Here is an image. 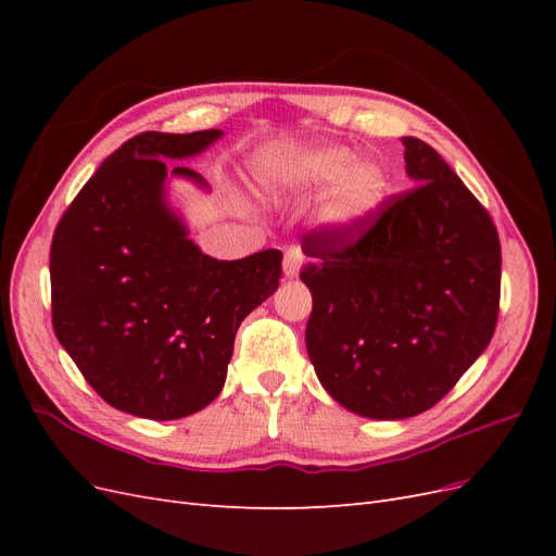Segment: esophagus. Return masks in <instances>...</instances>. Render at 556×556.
Listing matches in <instances>:
<instances>
[{"label":"esophagus","mask_w":556,"mask_h":556,"mask_svg":"<svg viewBox=\"0 0 556 556\" xmlns=\"http://www.w3.org/2000/svg\"><path fill=\"white\" fill-rule=\"evenodd\" d=\"M301 262H304V252H301L299 245H290L285 250V260H282V268H285V276H296Z\"/></svg>","instance_id":"esophagus-1"}]
</instances>
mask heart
Returning a JSON list of instances; mask_svg holds the SVG:
<instances>
[{"label": "heart", "mask_w": 556, "mask_h": 556, "mask_svg": "<svg viewBox=\"0 0 556 556\" xmlns=\"http://www.w3.org/2000/svg\"><path fill=\"white\" fill-rule=\"evenodd\" d=\"M357 164L348 148L278 150L260 157L257 178L274 192L311 194L329 192L323 217L336 227L348 229L371 213L384 194V178L374 164Z\"/></svg>", "instance_id": "b5f03b06"}]
</instances>
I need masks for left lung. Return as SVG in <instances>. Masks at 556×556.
<instances>
[{"label":"left lung","mask_w":556,"mask_h":556,"mask_svg":"<svg viewBox=\"0 0 556 556\" xmlns=\"http://www.w3.org/2000/svg\"><path fill=\"white\" fill-rule=\"evenodd\" d=\"M401 143L415 188L348 229L301 233L308 357L341 406L374 419L433 408L490 345L501 301L490 213L429 143Z\"/></svg>","instance_id":"obj_1"}]
</instances>
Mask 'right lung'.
<instances>
[{"label": "right lung", "mask_w": 556, "mask_h": 556, "mask_svg": "<svg viewBox=\"0 0 556 556\" xmlns=\"http://www.w3.org/2000/svg\"><path fill=\"white\" fill-rule=\"evenodd\" d=\"M220 129L143 131L109 155L60 217L50 311L62 348L109 406L188 417L220 394L237 329L278 288L282 252L220 262L166 208V160L201 153ZM174 176L204 185L188 166Z\"/></svg>", "instance_id": "1"}]
</instances>
